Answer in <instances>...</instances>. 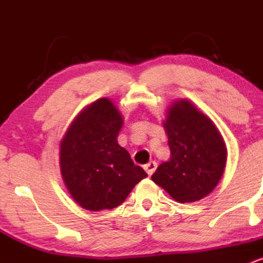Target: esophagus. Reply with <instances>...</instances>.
Here are the masks:
<instances>
[{"label": "esophagus", "instance_id": "esophagus-1", "mask_svg": "<svg viewBox=\"0 0 263 263\" xmlns=\"http://www.w3.org/2000/svg\"><path fill=\"white\" fill-rule=\"evenodd\" d=\"M156 168H157V163L155 161L147 163V164L144 165V171L147 172V174H148V176H152V174L155 173Z\"/></svg>", "mask_w": 263, "mask_h": 263}]
</instances>
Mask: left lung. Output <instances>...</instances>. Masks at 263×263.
Wrapping results in <instances>:
<instances>
[{
	"instance_id": "obj_1",
	"label": "left lung",
	"mask_w": 263,
	"mask_h": 263,
	"mask_svg": "<svg viewBox=\"0 0 263 263\" xmlns=\"http://www.w3.org/2000/svg\"><path fill=\"white\" fill-rule=\"evenodd\" d=\"M171 158L152 180L178 203L200 200L218 185L225 171V141L206 115L189 100L174 101L163 121Z\"/></svg>"
}]
</instances>
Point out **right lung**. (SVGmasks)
Here are the masks:
<instances>
[{
	"instance_id": "right-lung-1",
	"label": "right lung",
	"mask_w": 263,
	"mask_h": 263,
	"mask_svg": "<svg viewBox=\"0 0 263 263\" xmlns=\"http://www.w3.org/2000/svg\"><path fill=\"white\" fill-rule=\"evenodd\" d=\"M122 125L121 112L102 98L81 110L60 141V173L71 198L84 209L119 206L147 177L117 142Z\"/></svg>"
}]
</instances>
